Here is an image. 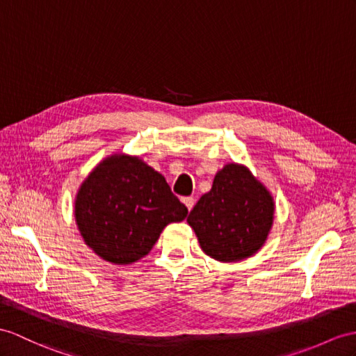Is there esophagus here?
I'll use <instances>...</instances> for the list:
<instances>
[{
	"label": "esophagus",
	"instance_id": "obj_1",
	"mask_svg": "<svg viewBox=\"0 0 356 356\" xmlns=\"http://www.w3.org/2000/svg\"><path fill=\"white\" fill-rule=\"evenodd\" d=\"M183 202H184V205L187 207V210L190 211L193 208V204H195V199L192 197V196H188V197H183Z\"/></svg>",
	"mask_w": 356,
	"mask_h": 356
}]
</instances>
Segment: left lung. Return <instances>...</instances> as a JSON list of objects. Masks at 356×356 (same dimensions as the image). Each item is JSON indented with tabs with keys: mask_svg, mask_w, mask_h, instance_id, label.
<instances>
[{
	"mask_svg": "<svg viewBox=\"0 0 356 356\" xmlns=\"http://www.w3.org/2000/svg\"><path fill=\"white\" fill-rule=\"evenodd\" d=\"M273 219L270 190L245 164L228 163L216 173L211 190L199 199L187 223L205 255L237 263L263 248Z\"/></svg>",
	"mask_w": 356,
	"mask_h": 356,
	"instance_id": "left-lung-1",
	"label": "left lung"
}]
</instances>
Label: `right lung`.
Wrapping results in <instances>:
<instances>
[{
	"label": "right lung",
	"instance_id": "right-lung-1",
	"mask_svg": "<svg viewBox=\"0 0 356 356\" xmlns=\"http://www.w3.org/2000/svg\"><path fill=\"white\" fill-rule=\"evenodd\" d=\"M74 216L95 254L127 266L148 255L169 223L186 219L187 208L138 155L113 152L78 187Z\"/></svg>",
	"mask_w": 356,
	"mask_h": 356
}]
</instances>
